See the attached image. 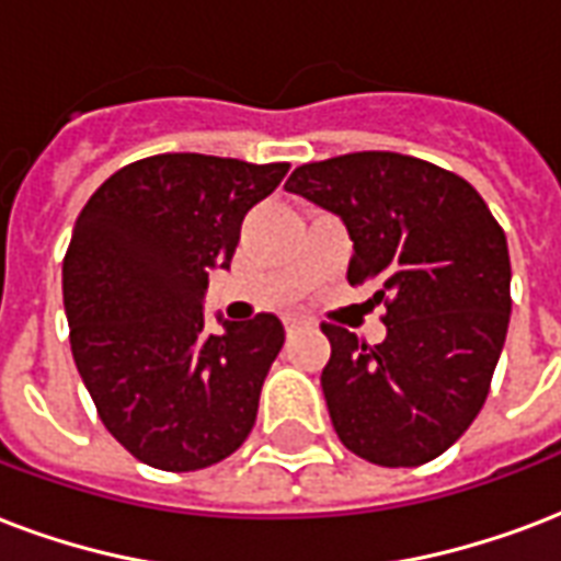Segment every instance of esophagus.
Here are the masks:
<instances>
[{
	"instance_id": "obj_1",
	"label": "esophagus",
	"mask_w": 561,
	"mask_h": 561,
	"mask_svg": "<svg viewBox=\"0 0 561 561\" xmlns=\"http://www.w3.org/2000/svg\"><path fill=\"white\" fill-rule=\"evenodd\" d=\"M299 327H302V320H297V318H285V332H288V335H294V332H297Z\"/></svg>"
}]
</instances>
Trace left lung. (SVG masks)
I'll use <instances>...</instances> for the list:
<instances>
[{
	"mask_svg": "<svg viewBox=\"0 0 561 561\" xmlns=\"http://www.w3.org/2000/svg\"><path fill=\"white\" fill-rule=\"evenodd\" d=\"M285 191L337 214L350 285L385 302L382 344L323 323L320 385L341 444L382 468H417L459 442L489 397L506 341V234L465 179L400 152L297 167Z\"/></svg>",
	"mask_w": 561,
	"mask_h": 561,
	"instance_id": "8db88e82",
	"label": "left lung"
}]
</instances>
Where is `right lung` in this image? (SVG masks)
Returning <instances> with one entry per match:
<instances>
[{
	"label": "right lung",
	"instance_id": "right-lung-1",
	"mask_svg": "<svg viewBox=\"0 0 561 561\" xmlns=\"http://www.w3.org/2000/svg\"><path fill=\"white\" fill-rule=\"evenodd\" d=\"M288 167L164 152L117 170L81 208L64 255L72 358L105 430L149 468H208L252 433L285 329L255 314L220 318L211 335L203 297Z\"/></svg>",
	"mask_w": 561,
	"mask_h": 561
}]
</instances>
